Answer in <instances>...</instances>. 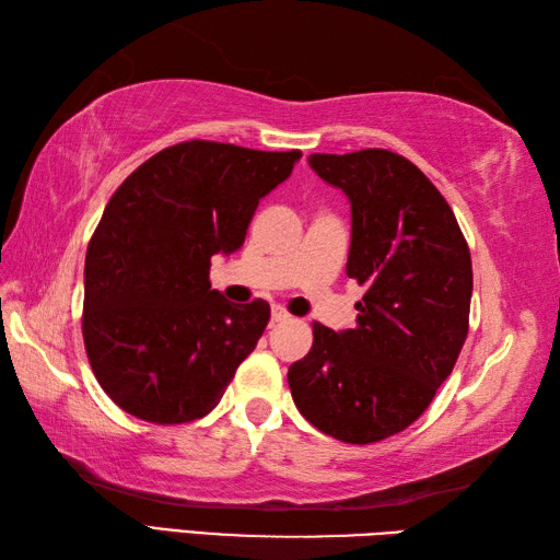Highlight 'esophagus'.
I'll return each mask as SVG.
<instances>
[{"mask_svg": "<svg viewBox=\"0 0 560 560\" xmlns=\"http://www.w3.org/2000/svg\"><path fill=\"white\" fill-rule=\"evenodd\" d=\"M291 315L283 311V307H279V305H273L271 307V325H279V323H287Z\"/></svg>", "mask_w": 560, "mask_h": 560, "instance_id": "1", "label": "esophagus"}]
</instances>
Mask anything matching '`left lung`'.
<instances>
[{"label":"left lung","instance_id":"obj_1","mask_svg":"<svg viewBox=\"0 0 560 560\" xmlns=\"http://www.w3.org/2000/svg\"><path fill=\"white\" fill-rule=\"evenodd\" d=\"M351 205L349 279L365 287L353 329L313 325L291 363L295 407L319 431L368 445L411 425L445 383L469 331L471 257L445 197L399 153H311Z\"/></svg>","mask_w":560,"mask_h":560}]
</instances>
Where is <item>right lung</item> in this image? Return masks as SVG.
<instances>
[{"instance_id": "obj_1", "label": "right lung", "mask_w": 560, "mask_h": 560, "mask_svg": "<svg viewBox=\"0 0 560 560\" xmlns=\"http://www.w3.org/2000/svg\"><path fill=\"white\" fill-rule=\"evenodd\" d=\"M301 151L217 141L163 149L105 207L83 267V343L117 407L151 423L207 416L265 331L269 303L211 289L213 255L241 249L259 201Z\"/></svg>"}]
</instances>
